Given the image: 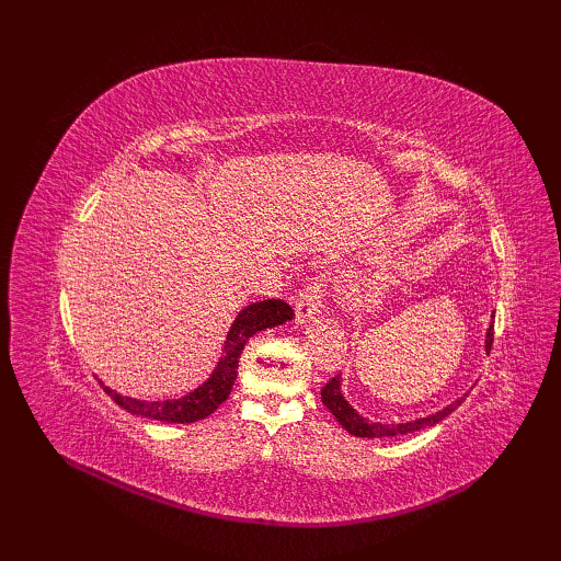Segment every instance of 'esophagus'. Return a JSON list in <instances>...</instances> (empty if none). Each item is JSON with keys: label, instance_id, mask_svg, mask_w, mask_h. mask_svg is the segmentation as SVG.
<instances>
[{"label": "esophagus", "instance_id": "34e87169", "mask_svg": "<svg viewBox=\"0 0 561 561\" xmlns=\"http://www.w3.org/2000/svg\"><path fill=\"white\" fill-rule=\"evenodd\" d=\"M328 290V280L325 276H316L311 278L307 285L301 287V293L295 301V313H297V322H307L313 316L320 313L322 307V297H325Z\"/></svg>", "mask_w": 561, "mask_h": 561}]
</instances>
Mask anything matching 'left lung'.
Segmentation results:
<instances>
[{"label":"left lung","mask_w":561,"mask_h":561,"mask_svg":"<svg viewBox=\"0 0 561 561\" xmlns=\"http://www.w3.org/2000/svg\"><path fill=\"white\" fill-rule=\"evenodd\" d=\"M491 344H494V325H491L489 332H486V351H491ZM320 398H322V404H325L328 410L334 414V419L342 423V426L351 435H355V437H396V435H407V433H416V431H423V428H431V426H435V423L443 421L445 416H449L456 410V407L463 402V398L456 400L449 407H445L443 412L431 414L426 419H416V421H407V423H375V421L363 419L344 400L342 383H339V377H332L325 386H322Z\"/></svg>","instance_id":"1"}]
</instances>
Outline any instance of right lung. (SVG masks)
Returning a JSON list of instances; mask_svg holds the SVG:
<instances>
[{"instance_id":"add662e5","label":"right lung","mask_w":561,"mask_h":561,"mask_svg":"<svg viewBox=\"0 0 561 561\" xmlns=\"http://www.w3.org/2000/svg\"><path fill=\"white\" fill-rule=\"evenodd\" d=\"M293 316H295L293 307L290 304H285L283 299H266V301L250 304V307L243 309L239 313V318L233 320V325L227 334L225 355H222V360L217 363V369L213 371V377L203 386H198L194 393L184 396L180 400L145 402V400L118 396L107 386H103V388L118 407H124L126 412H130L135 416H147V419L165 421V423L201 421V419L210 416L217 407L229 398L233 381H236V367H239L241 351L248 344V339L266 328H276L285 320H293Z\"/></svg>"}]
</instances>
